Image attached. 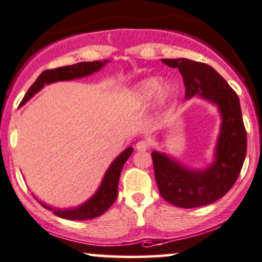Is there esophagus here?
<instances>
[{
  "instance_id": "obj_1",
  "label": "esophagus",
  "mask_w": 262,
  "mask_h": 262,
  "mask_svg": "<svg viewBox=\"0 0 262 262\" xmlns=\"http://www.w3.org/2000/svg\"><path fill=\"white\" fill-rule=\"evenodd\" d=\"M149 147V144L147 140H140L137 142V145H135V148L138 149V151H146V149H148Z\"/></svg>"
}]
</instances>
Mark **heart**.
Returning <instances> with one entry per match:
<instances>
[{"label": "heart", "mask_w": 262, "mask_h": 262, "mask_svg": "<svg viewBox=\"0 0 262 262\" xmlns=\"http://www.w3.org/2000/svg\"><path fill=\"white\" fill-rule=\"evenodd\" d=\"M173 86L171 83H164L162 86V80L160 78H147L141 80L140 82L134 86L133 96L135 100L142 104L149 103L155 97L158 95V99L160 102H165L172 96Z\"/></svg>", "instance_id": "1"}]
</instances>
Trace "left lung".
I'll list each match as a JSON object with an SVG mask.
<instances>
[{"mask_svg":"<svg viewBox=\"0 0 262 262\" xmlns=\"http://www.w3.org/2000/svg\"><path fill=\"white\" fill-rule=\"evenodd\" d=\"M163 63L179 68L186 87V99L195 95L218 106L221 133L214 162L204 170H194L165 153L152 152L159 193L167 202L182 208L212 204L231 189L238 179L247 153V133L238 96L211 66L188 58H163Z\"/></svg>","mask_w":262,"mask_h":262,"instance_id":"8db88e82","label":"left lung"}]
</instances>
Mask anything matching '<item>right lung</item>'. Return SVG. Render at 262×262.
<instances>
[{"label":"right lung","instance_id":"1","mask_svg":"<svg viewBox=\"0 0 262 262\" xmlns=\"http://www.w3.org/2000/svg\"><path fill=\"white\" fill-rule=\"evenodd\" d=\"M105 61H93V62H80V63L73 64V66H66V67H60L56 69H48L44 71L41 74L38 76L33 85L30 87L27 93L21 100V105L25 104L27 100H30L32 97L36 95L37 92L43 89L44 85L56 81H67V80L79 79L83 78V76L93 74L95 72H98L102 69L104 66L106 64ZM134 148L128 147L125 148L116 159L111 163L109 169L106 170L104 179L100 183L98 190L96 191L92 198L89 199L82 205L74 208H55L49 206V205L44 204L38 200V202L47 208L49 211L54 212L55 215L57 217L69 219V221H89V219H93L102 215L104 212L109 210L111 205L114 204L117 198V187H118V180H120V175L123 167L124 163L133 153Z\"/></svg>","mask_w":262,"mask_h":262}]
</instances>
